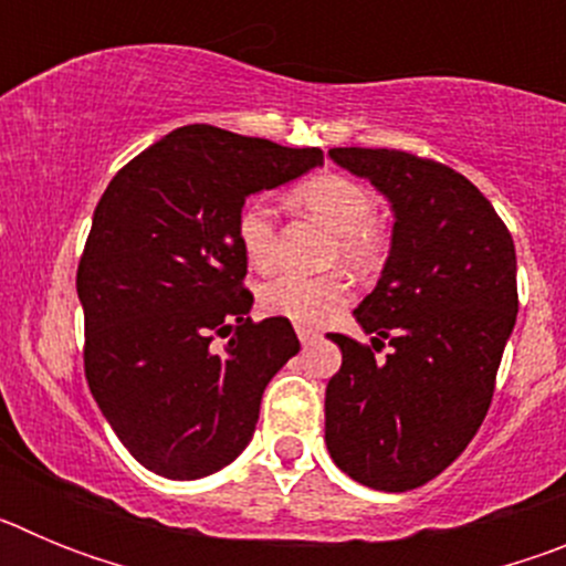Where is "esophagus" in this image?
Returning a JSON list of instances; mask_svg holds the SVG:
<instances>
[{
    "mask_svg": "<svg viewBox=\"0 0 566 566\" xmlns=\"http://www.w3.org/2000/svg\"><path fill=\"white\" fill-rule=\"evenodd\" d=\"M297 337L303 345H312L319 339V332H314V328H308V326H297Z\"/></svg>",
    "mask_w": 566,
    "mask_h": 566,
    "instance_id": "esophagus-1",
    "label": "esophagus"
}]
</instances>
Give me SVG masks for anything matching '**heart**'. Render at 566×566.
I'll return each mask as SVG.
<instances>
[{
	"label": "heart",
	"instance_id": "obj_1",
	"mask_svg": "<svg viewBox=\"0 0 566 566\" xmlns=\"http://www.w3.org/2000/svg\"><path fill=\"white\" fill-rule=\"evenodd\" d=\"M294 207L312 214L314 221L337 234L339 260L354 269H371L382 252V240L374 229L377 198L365 184L345 175H314L292 192ZM240 252L249 266L266 272L274 263V214L266 201H249L234 221ZM348 300V283L339 274H277L260 286V306L269 314L286 317L303 326H317L332 317Z\"/></svg>",
	"mask_w": 566,
	"mask_h": 566
}]
</instances>
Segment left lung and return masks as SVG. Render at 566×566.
I'll list each match as a JSON object with an SVG mask.
<instances>
[{
  "instance_id": "obj_1",
  "label": "left lung",
  "mask_w": 566,
  "mask_h": 566,
  "mask_svg": "<svg viewBox=\"0 0 566 566\" xmlns=\"http://www.w3.org/2000/svg\"><path fill=\"white\" fill-rule=\"evenodd\" d=\"M337 167L391 203V249L354 308L373 348L332 334L343 352L326 388V444L354 482L405 493L439 476L493 399L516 326V247L464 175L397 149H328Z\"/></svg>"
}]
</instances>
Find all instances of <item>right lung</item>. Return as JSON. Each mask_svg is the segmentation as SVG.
I'll return each mask as SVG.
<instances>
[{"instance_id": "obj_1", "label": "right lung", "mask_w": 566, "mask_h": 566, "mask_svg": "<svg viewBox=\"0 0 566 566\" xmlns=\"http://www.w3.org/2000/svg\"><path fill=\"white\" fill-rule=\"evenodd\" d=\"M323 167L209 124L178 127L115 175L76 274L84 374L147 470L201 479L252 442L269 379L300 352L286 317L252 323L234 221L249 195ZM227 336L213 345V334Z\"/></svg>"}]
</instances>
